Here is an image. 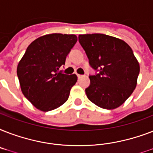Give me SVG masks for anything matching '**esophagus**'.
I'll list each match as a JSON object with an SVG mask.
<instances>
[{
  "instance_id": "esophagus-1",
  "label": "esophagus",
  "mask_w": 153,
  "mask_h": 153,
  "mask_svg": "<svg viewBox=\"0 0 153 153\" xmlns=\"http://www.w3.org/2000/svg\"><path fill=\"white\" fill-rule=\"evenodd\" d=\"M77 76H78L79 79H80V78H82V77H83L84 75H82V74H77Z\"/></svg>"
}]
</instances>
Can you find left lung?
Segmentation results:
<instances>
[{
    "label": "left lung",
    "instance_id": "1",
    "mask_svg": "<svg viewBox=\"0 0 153 153\" xmlns=\"http://www.w3.org/2000/svg\"><path fill=\"white\" fill-rule=\"evenodd\" d=\"M79 41L96 71L85 90L88 99L103 109L120 106L135 90L140 72L133 50L123 40L99 33L79 35Z\"/></svg>",
    "mask_w": 153,
    "mask_h": 153
}]
</instances>
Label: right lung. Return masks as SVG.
I'll list each match as a JSON object with an SVG mask.
<instances>
[{
    "label": "right lung",
    "instance_id": "right-lung-1",
    "mask_svg": "<svg viewBox=\"0 0 153 153\" xmlns=\"http://www.w3.org/2000/svg\"><path fill=\"white\" fill-rule=\"evenodd\" d=\"M76 42L75 35L53 33L27 47L18 64L17 76L23 94L37 109L51 111L69 98L78 77L63 74L59 68Z\"/></svg>",
    "mask_w": 153,
    "mask_h": 153
}]
</instances>
